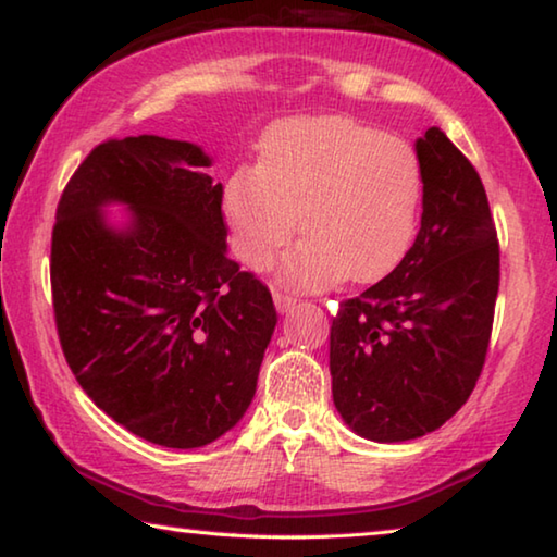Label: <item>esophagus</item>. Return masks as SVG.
Returning <instances> with one entry per match:
<instances>
[{"label":"esophagus","instance_id":"esophagus-1","mask_svg":"<svg viewBox=\"0 0 557 557\" xmlns=\"http://www.w3.org/2000/svg\"><path fill=\"white\" fill-rule=\"evenodd\" d=\"M272 299H275L277 312H289V309L297 305V299H295V297H289V295H285V292H280V289L272 292Z\"/></svg>","mask_w":557,"mask_h":557}]
</instances>
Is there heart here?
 <instances>
[{
    "label": "heart",
    "mask_w": 557,
    "mask_h": 557,
    "mask_svg": "<svg viewBox=\"0 0 557 557\" xmlns=\"http://www.w3.org/2000/svg\"><path fill=\"white\" fill-rule=\"evenodd\" d=\"M420 199L414 149L348 117L280 122L258 166H238L223 186L233 252L250 270L272 265L302 213L307 238L280 265L295 289L388 275L410 248Z\"/></svg>",
    "instance_id": "b5f03b06"
}]
</instances>
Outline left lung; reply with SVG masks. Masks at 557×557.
<instances>
[{"label": "left lung", "instance_id": "1", "mask_svg": "<svg viewBox=\"0 0 557 557\" xmlns=\"http://www.w3.org/2000/svg\"><path fill=\"white\" fill-rule=\"evenodd\" d=\"M414 149L418 238L391 275L342 301L329 342L336 410L373 442L428 435L467 403L498 295L496 225L476 169L440 127Z\"/></svg>", "mask_w": 557, "mask_h": 557}]
</instances>
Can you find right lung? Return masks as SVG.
<instances>
[{
    "label": "right lung",
    "instance_id": "right-lung-1",
    "mask_svg": "<svg viewBox=\"0 0 557 557\" xmlns=\"http://www.w3.org/2000/svg\"><path fill=\"white\" fill-rule=\"evenodd\" d=\"M191 143L108 139L55 209L51 292L75 381L132 435L174 449L235 428L275 332L270 289L225 252L223 186ZM131 209L125 230L101 213Z\"/></svg>",
    "mask_w": 557,
    "mask_h": 557
}]
</instances>
